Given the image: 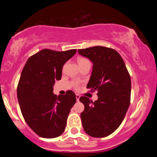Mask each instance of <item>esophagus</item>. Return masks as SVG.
I'll return each instance as SVG.
<instances>
[{
    "label": "esophagus",
    "instance_id": "34e87169",
    "mask_svg": "<svg viewBox=\"0 0 157 157\" xmlns=\"http://www.w3.org/2000/svg\"><path fill=\"white\" fill-rule=\"evenodd\" d=\"M80 94H76V99H77V101H79V99H80Z\"/></svg>",
    "mask_w": 157,
    "mask_h": 157
}]
</instances>
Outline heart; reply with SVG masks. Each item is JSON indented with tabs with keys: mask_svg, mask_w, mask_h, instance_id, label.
Returning a JSON list of instances; mask_svg holds the SVG:
<instances>
[{
	"mask_svg": "<svg viewBox=\"0 0 157 157\" xmlns=\"http://www.w3.org/2000/svg\"><path fill=\"white\" fill-rule=\"evenodd\" d=\"M77 61H78L79 65L84 63H86V62H89V60H88V59L84 58V57H80V58L78 59V60H77Z\"/></svg>",
	"mask_w": 157,
	"mask_h": 157,
	"instance_id": "1",
	"label": "heart"
}]
</instances>
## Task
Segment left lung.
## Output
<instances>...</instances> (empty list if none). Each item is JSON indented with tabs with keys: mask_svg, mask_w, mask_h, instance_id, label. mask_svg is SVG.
I'll return each instance as SVG.
<instances>
[{
	"mask_svg": "<svg viewBox=\"0 0 157 157\" xmlns=\"http://www.w3.org/2000/svg\"><path fill=\"white\" fill-rule=\"evenodd\" d=\"M78 52L93 63L87 89L98 91L94 102L86 97L80 98L85 106L80 114L82 127L89 136L105 137L118 128L130 105V75L122 57L113 48L97 46Z\"/></svg>",
	"mask_w": 157,
	"mask_h": 157,
	"instance_id": "obj_1",
	"label": "left lung"
}]
</instances>
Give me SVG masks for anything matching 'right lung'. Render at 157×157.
Masks as SVG:
<instances>
[{
	"label": "right lung",
	"mask_w": 157,
	"mask_h": 157,
	"mask_svg": "<svg viewBox=\"0 0 157 157\" xmlns=\"http://www.w3.org/2000/svg\"><path fill=\"white\" fill-rule=\"evenodd\" d=\"M76 52L45 48L31 56L23 68L17 89L20 108L28 125L43 138H55L64 132L76 102L72 91L59 96L53 94L55 80L62 77L63 66Z\"/></svg>",
	"instance_id": "add662e5"
}]
</instances>
